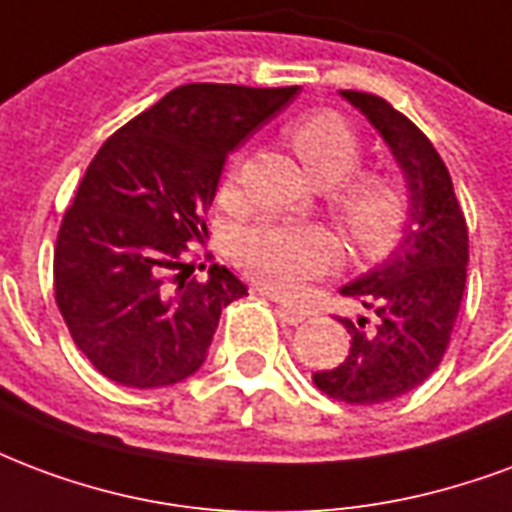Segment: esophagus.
<instances>
[{"mask_svg": "<svg viewBox=\"0 0 512 512\" xmlns=\"http://www.w3.org/2000/svg\"><path fill=\"white\" fill-rule=\"evenodd\" d=\"M276 312H279V317H282V320L290 325L304 323L306 317H309V312H306V309H301V306H293V304H279L276 306Z\"/></svg>", "mask_w": 512, "mask_h": 512, "instance_id": "1", "label": "esophagus"}]
</instances>
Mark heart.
<instances>
[{"label":"heart","instance_id":"heart-1","mask_svg":"<svg viewBox=\"0 0 512 512\" xmlns=\"http://www.w3.org/2000/svg\"><path fill=\"white\" fill-rule=\"evenodd\" d=\"M298 160L309 179L331 189V208L361 252L377 255L399 238L407 217V192L388 173H355L361 165V140L333 111H312L287 127ZM241 168L227 170L222 200L238 198ZM230 252L260 285L290 293L320 274L336 257L333 238L312 225H285L263 219L238 230Z\"/></svg>","mask_w":512,"mask_h":512}]
</instances>
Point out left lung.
<instances>
[{"instance_id":"1","label":"left lung","mask_w":512,"mask_h":512,"mask_svg":"<svg viewBox=\"0 0 512 512\" xmlns=\"http://www.w3.org/2000/svg\"><path fill=\"white\" fill-rule=\"evenodd\" d=\"M391 149L407 184V222L385 263L339 290L361 306L339 317L350 352L314 385L347 404H382L418 388L442 361L467 285L469 236L453 181L431 140L391 102L339 92Z\"/></svg>"}]
</instances>
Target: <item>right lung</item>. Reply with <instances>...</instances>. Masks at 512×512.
I'll return each mask as SVG.
<instances>
[{
  "mask_svg": "<svg viewBox=\"0 0 512 512\" xmlns=\"http://www.w3.org/2000/svg\"><path fill=\"white\" fill-rule=\"evenodd\" d=\"M298 86L187 83L102 143L54 249V293L78 350L108 380L165 388L206 361L246 285L225 266L206 282L184 260L203 238L230 151L285 108Z\"/></svg>",
  "mask_w": 512,
  "mask_h": 512,
  "instance_id": "1",
  "label": "right lung"
}]
</instances>
